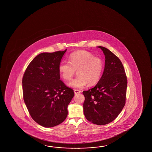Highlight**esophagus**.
<instances>
[{
    "instance_id": "34e87169",
    "label": "esophagus",
    "mask_w": 152,
    "mask_h": 152,
    "mask_svg": "<svg viewBox=\"0 0 152 152\" xmlns=\"http://www.w3.org/2000/svg\"><path fill=\"white\" fill-rule=\"evenodd\" d=\"M74 91H75V94H79V93H80L81 92V91L78 90H75Z\"/></svg>"
}]
</instances>
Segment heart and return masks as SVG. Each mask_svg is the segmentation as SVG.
Wrapping results in <instances>:
<instances>
[{"mask_svg": "<svg viewBox=\"0 0 152 152\" xmlns=\"http://www.w3.org/2000/svg\"><path fill=\"white\" fill-rule=\"evenodd\" d=\"M103 60L90 52L78 50L69 56V62L61 61L58 66V72L65 80H71L77 71V77L72 80L70 87L81 88L87 84L92 86L97 84L103 72Z\"/></svg>", "mask_w": 152, "mask_h": 152, "instance_id": "obj_1", "label": "heart"}]
</instances>
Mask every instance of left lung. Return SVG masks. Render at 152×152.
I'll list each match as a JSON object with an SVG mask.
<instances>
[{
	"label": "left lung",
	"instance_id": "1",
	"mask_svg": "<svg viewBox=\"0 0 152 152\" xmlns=\"http://www.w3.org/2000/svg\"><path fill=\"white\" fill-rule=\"evenodd\" d=\"M105 56L103 74L92 88L83 91L86 118L97 125H105L118 116L126 104L127 78L120 58L104 47Z\"/></svg>",
	"mask_w": 152,
	"mask_h": 152
}]
</instances>
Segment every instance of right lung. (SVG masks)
I'll return each mask as SVG.
<instances>
[{
  "label": "right lung",
  "mask_w": 152,
  "mask_h": 152,
  "mask_svg": "<svg viewBox=\"0 0 152 152\" xmlns=\"http://www.w3.org/2000/svg\"><path fill=\"white\" fill-rule=\"evenodd\" d=\"M64 51L42 53L28 66L22 79L23 99L32 119L50 128L63 122L73 90L60 80L58 66Z\"/></svg>",
  "instance_id": "add662e5"
}]
</instances>
